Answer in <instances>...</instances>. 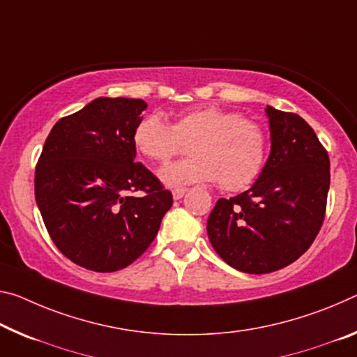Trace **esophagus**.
I'll use <instances>...</instances> for the list:
<instances>
[{
	"label": "esophagus",
	"mask_w": 357,
	"mask_h": 357,
	"mask_svg": "<svg viewBox=\"0 0 357 357\" xmlns=\"http://www.w3.org/2000/svg\"><path fill=\"white\" fill-rule=\"evenodd\" d=\"M185 192H188V189H185V188H176V189H173V199H174V200L183 199Z\"/></svg>",
	"instance_id": "esophagus-1"
}]
</instances>
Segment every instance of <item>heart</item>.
<instances>
[{
  "label": "heart",
  "instance_id": "1",
  "mask_svg": "<svg viewBox=\"0 0 357 357\" xmlns=\"http://www.w3.org/2000/svg\"><path fill=\"white\" fill-rule=\"evenodd\" d=\"M190 157L163 167L158 178L168 188L219 179L225 190H240L256 179L268 154L262 126L235 111L200 106L179 112L173 123L158 112L141 119L133 144L151 162H167L189 143Z\"/></svg>",
  "mask_w": 357,
  "mask_h": 357
}]
</instances>
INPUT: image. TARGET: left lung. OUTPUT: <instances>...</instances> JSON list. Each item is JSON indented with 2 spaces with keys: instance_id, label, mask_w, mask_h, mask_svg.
Segmentation results:
<instances>
[{
  "instance_id": "8db88e82",
  "label": "left lung",
  "mask_w": 357,
  "mask_h": 357,
  "mask_svg": "<svg viewBox=\"0 0 357 357\" xmlns=\"http://www.w3.org/2000/svg\"><path fill=\"white\" fill-rule=\"evenodd\" d=\"M270 154L250 189L219 199L206 222L224 262L245 273L284 268L308 250L324 220L331 162L301 116L267 106Z\"/></svg>"
}]
</instances>
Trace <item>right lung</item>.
<instances>
[{"instance_id": "obj_1", "label": "right lung", "mask_w": 357, "mask_h": 357, "mask_svg": "<svg viewBox=\"0 0 357 357\" xmlns=\"http://www.w3.org/2000/svg\"><path fill=\"white\" fill-rule=\"evenodd\" d=\"M148 103L90 101L50 130L35 174L36 203L60 252L93 271H117L154 241L172 192L135 163L133 132ZM143 190V197L128 191Z\"/></svg>"}]
</instances>
